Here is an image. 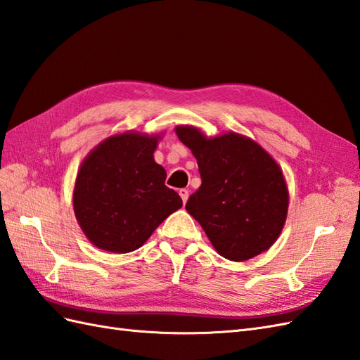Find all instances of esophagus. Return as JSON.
Here are the masks:
<instances>
[{
  "mask_svg": "<svg viewBox=\"0 0 360 360\" xmlns=\"http://www.w3.org/2000/svg\"><path fill=\"white\" fill-rule=\"evenodd\" d=\"M179 196H181L184 204H186V202L188 200V190H187V188H181V190H179Z\"/></svg>",
  "mask_w": 360,
  "mask_h": 360,
  "instance_id": "34e87169",
  "label": "esophagus"
}]
</instances>
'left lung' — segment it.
<instances>
[{
    "label": "left lung",
    "mask_w": 360,
    "mask_h": 360,
    "mask_svg": "<svg viewBox=\"0 0 360 360\" xmlns=\"http://www.w3.org/2000/svg\"><path fill=\"white\" fill-rule=\"evenodd\" d=\"M174 132L195 155L202 179L186 210L214 250L231 262L268 251L289 210L288 182L274 156L236 132L207 136L188 124H178Z\"/></svg>",
    "instance_id": "obj_1"
}]
</instances>
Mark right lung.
I'll use <instances>...</instances> for the list:
<instances>
[{"label":"right lung","instance_id":"obj_1","mask_svg":"<svg viewBox=\"0 0 360 360\" xmlns=\"http://www.w3.org/2000/svg\"><path fill=\"white\" fill-rule=\"evenodd\" d=\"M162 135L136 131L109 135L82 161L72 208L82 231L98 250L114 254L138 250L182 207L178 193L165 187L167 173L153 158Z\"/></svg>","mask_w":360,"mask_h":360}]
</instances>
